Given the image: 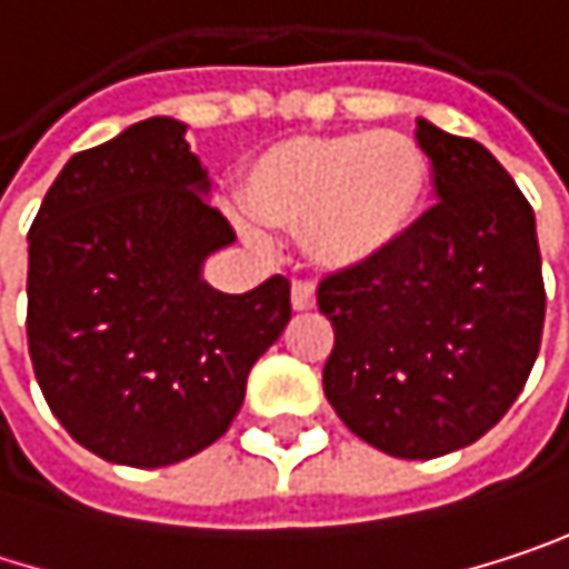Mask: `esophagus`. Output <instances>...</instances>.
Returning <instances> with one entry per match:
<instances>
[{"label": "esophagus", "mask_w": 569, "mask_h": 569, "mask_svg": "<svg viewBox=\"0 0 569 569\" xmlns=\"http://www.w3.org/2000/svg\"><path fill=\"white\" fill-rule=\"evenodd\" d=\"M316 306V289L309 280H296L292 283V309L296 312H306V309H312Z\"/></svg>", "instance_id": "obj_1"}]
</instances>
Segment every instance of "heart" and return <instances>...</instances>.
Returning <instances> with one entry per match:
<instances>
[{
  "label": "heart",
  "mask_w": 569,
  "mask_h": 569,
  "mask_svg": "<svg viewBox=\"0 0 569 569\" xmlns=\"http://www.w3.org/2000/svg\"><path fill=\"white\" fill-rule=\"evenodd\" d=\"M431 164L401 131L289 138L247 173L250 213L277 233H302L326 270H359L392 257L421 220Z\"/></svg>",
  "instance_id": "heart-1"
}]
</instances>
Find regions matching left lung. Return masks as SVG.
<instances>
[{
    "label": "left lung",
    "instance_id": "1",
    "mask_svg": "<svg viewBox=\"0 0 569 569\" xmlns=\"http://www.w3.org/2000/svg\"><path fill=\"white\" fill-rule=\"evenodd\" d=\"M438 203L392 257L336 270L316 302L336 342L322 389L352 435L428 461L491 431L540 352L533 210L478 141L418 121Z\"/></svg>",
    "mask_w": 569,
    "mask_h": 569
}]
</instances>
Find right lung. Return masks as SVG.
I'll return each instance as SVG.
<instances>
[{"mask_svg":"<svg viewBox=\"0 0 569 569\" xmlns=\"http://www.w3.org/2000/svg\"><path fill=\"white\" fill-rule=\"evenodd\" d=\"M173 118L78 151L29 230V356L61 428L104 461L164 468L237 418L280 339L289 280L230 296L200 263L233 227Z\"/></svg>","mask_w":569,"mask_h":569,"instance_id":"obj_1","label":"right lung"}]
</instances>
